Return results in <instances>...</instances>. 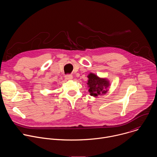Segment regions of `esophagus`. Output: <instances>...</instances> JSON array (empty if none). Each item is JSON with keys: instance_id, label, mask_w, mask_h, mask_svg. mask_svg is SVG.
<instances>
[{"instance_id": "obj_1", "label": "esophagus", "mask_w": 157, "mask_h": 157, "mask_svg": "<svg viewBox=\"0 0 157 157\" xmlns=\"http://www.w3.org/2000/svg\"><path fill=\"white\" fill-rule=\"evenodd\" d=\"M65 79L67 80H70L73 79V76L71 75H67L65 76Z\"/></svg>"}]
</instances>
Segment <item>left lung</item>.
Masks as SVG:
<instances>
[{"label":"left lung","mask_w":157,"mask_h":157,"mask_svg":"<svg viewBox=\"0 0 157 157\" xmlns=\"http://www.w3.org/2000/svg\"><path fill=\"white\" fill-rule=\"evenodd\" d=\"M88 81L87 84L88 85L90 95L94 97L99 95L105 94L108 91V87L110 86L109 81L105 78H100L96 75L90 73L88 76Z\"/></svg>","instance_id":"left-lung-1"}]
</instances>
